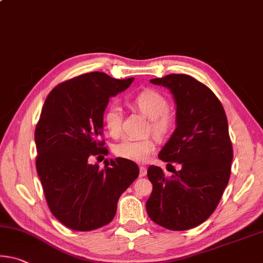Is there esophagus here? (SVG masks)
Instances as JSON below:
<instances>
[{
    "instance_id": "esophagus-1",
    "label": "esophagus",
    "mask_w": 263,
    "mask_h": 263,
    "mask_svg": "<svg viewBox=\"0 0 263 263\" xmlns=\"http://www.w3.org/2000/svg\"><path fill=\"white\" fill-rule=\"evenodd\" d=\"M146 173H147V168L144 167V166H140V168H139V177L140 178L141 177H145V176H146Z\"/></svg>"
}]
</instances>
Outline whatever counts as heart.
Listing matches in <instances>:
<instances>
[{"mask_svg":"<svg viewBox=\"0 0 263 263\" xmlns=\"http://www.w3.org/2000/svg\"><path fill=\"white\" fill-rule=\"evenodd\" d=\"M131 105L140 114L149 118L152 131L157 136L167 135L173 125V118L170 115L168 101L159 91L144 89L131 98ZM122 109L117 105L106 107L103 114V124L110 136L118 137L122 131ZM156 149V141L151 138L125 139L117 144L114 152L116 156L124 159L145 162Z\"/></svg>","mask_w":263,"mask_h":263,"instance_id":"obj_1","label":"heart"}]
</instances>
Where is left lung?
Returning <instances> with one entry per match:
<instances>
[{
    "label": "left lung",
    "instance_id": "8db88e82",
    "mask_svg": "<svg viewBox=\"0 0 263 263\" xmlns=\"http://www.w3.org/2000/svg\"><path fill=\"white\" fill-rule=\"evenodd\" d=\"M149 82L167 87L176 102L177 127L158 157L171 167L178 162L180 170L166 178L160 167L149 166L153 191L146 211L159 226L186 231L210 218L228 184L233 147L227 117L213 91L189 74Z\"/></svg>",
    "mask_w": 263,
    "mask_h": 263
}]
</instances>
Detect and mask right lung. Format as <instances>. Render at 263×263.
Returning a JSON list of instances; mask_svg holds the SVG:
<instances>
[{
  "label": "right lung",
  "instance_id": "add662e5",
  "mask_svg": "<svg viewBox=\"0 0 263 263\" xmlns=\"http://www.w3.org/2000/svg\"><path fill=\"white\" fill-rule=\"evenodd\" d=\"M133 79L84 73L53 87L44 102L35 131L37 174L51 213L73 231L110 223L119 197L139 176L136 162L124 158L104 168L87 161L107 153L101 140L103 114L109 99Z\"/></svg>",
  "mask_w": 263,
  "mask_h": 263
}]
</instances>
